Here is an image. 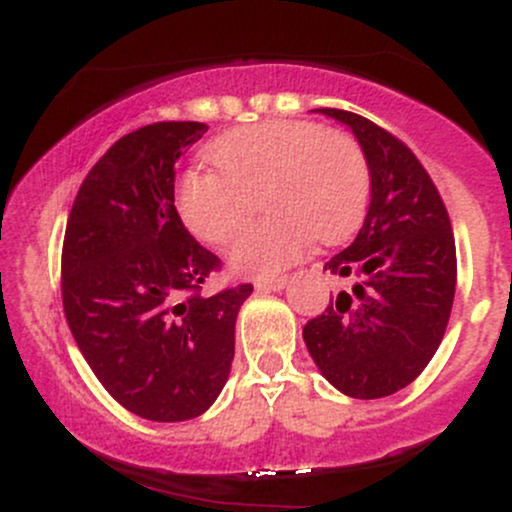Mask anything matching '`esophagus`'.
Returning a JSON list of instances; mask_svg holds the SVG:
<instances>
[{
	"mask_svg": "<svg viewBox=\"0 0 512 512\" xmlns=\"http://www.w3.org/2000/svg\"><path fill=\"white\" fill-rule=\"evenodd\" d=\"M289 284V276H276V279H257L255 286L260 291H281Z\"/></svg>",
	"mask_w": 512,
	"mask_h": 512,
	"instance_id": "1",
	"label": "esophagus"
}]
</instances>
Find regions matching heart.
<instances>
[{
	"label": "heart",
	"mask_w": 512,
	"mask_h": 512,
	"mask_svg": "<svg viewBox=\"0 0 512 512\" xmlns=\"http://www.w3.org/2000/svg\"><path fill=\"white\" fill-rule=\"evenodd\" d=\"M216 170H187L178 182V211L197 238L221 245L250 219L262 197L267 219L240 231L228 250L233 269L269 276L317 243L356 231L370 197V168L361 144L315 122L276 120L233 129L207 146Z\"/></svg>",
	"instance_id": "heart-1"
}]
</instances>
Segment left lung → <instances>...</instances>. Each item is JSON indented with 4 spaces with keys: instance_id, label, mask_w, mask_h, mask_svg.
Returning <instances> with one entry per match:
<instances>
[{
    "instance_id": "8db88e82",
    "label": "left lung",
    "mask_w": 512,
    "mask_h": 512,
    "mask_svg": "<svg viewBox=\"0 0 512 512\" xmlns=\"http://www.w3.org/2000/svg\"><path fill=\"white\" fill-rule=\"evenodd\" d=\"M356 134L370 168V207L349 248L325 262L342 281L303 339L330 383L356 399L395 395L443 342L457 284L450 216L402 139L349 110L317 108Z\"/></svg>"
}]
</instances>
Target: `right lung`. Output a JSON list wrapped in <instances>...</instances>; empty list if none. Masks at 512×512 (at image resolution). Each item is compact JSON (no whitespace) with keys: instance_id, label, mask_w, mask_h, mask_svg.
<instances>
[{"instance_id":"1","label":"right lung","mask_w":512,"mask_h":512,"mask_svg":"<svg viewBox=\"0 0 512 512\" xmlns=\"http://www.w3.org/2000/svg\"><path fill=\"white\" fill-rule=\"evenodd\" d=\"M204 122L125 134L88 170L62 245V303L76 344L115 402L149 421L204 414L226 385L236 317L252 293L204 296L221 260L175 209V163Z\"/></svg>"}]
</instances>
